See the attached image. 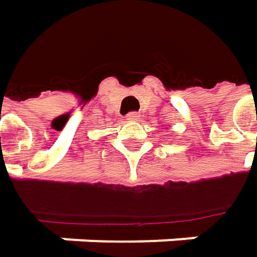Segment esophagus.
<instances>
[{"label": "esophagus", "mask_w": 257, "mask_h": 257, "mask_svg": "<svg viewBox=\"0 0 257 257\" xmlns=\"http://www.w3.org/2000/svg\"><path fill=\"white\" fill-rule=\"evenodd\" d=\"M139 118V114L138 112H128L127 115H125V119H130V121H135V119Z\"/></svg>", "instance_id": "34e87169"}]
</instances>
